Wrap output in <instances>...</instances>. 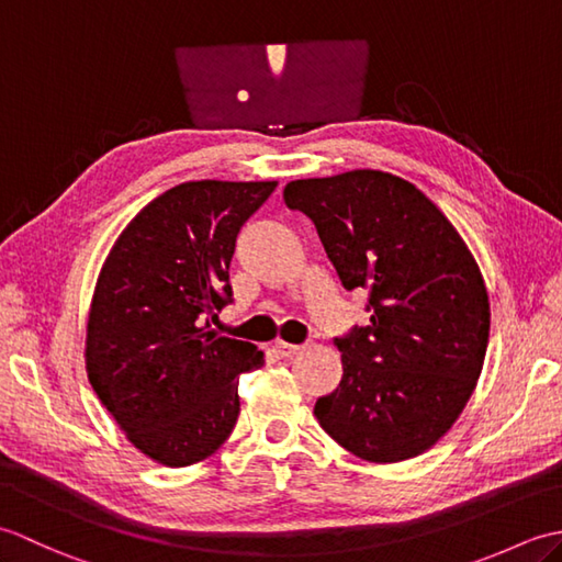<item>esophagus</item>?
<instances>
[{"label": "esophagus", "instance_id": "obj_1", "mask_svg": "<svg viewBox=\"0 0 562 562\" xmlns=\"http://www.w3.org/2000/svg\"><path fill=\"white\" fill-rule=\"evenodd\" d=\"M274 352H278L280 357H284V360H290V357L300 355L304 350V345H292V342H284V340H274Z\"/></svg>", "mask_w": 562, "mask_h": 562}]
</instances>
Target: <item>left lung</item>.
Here are the masks:
<instances>
[{
  "label": "left lung",
  "instance_id": "left-lung-1",
  "mask_svg": "<svg viewBox=\"0 0 562 562\" xmlns=\"http://www.w3.org/2000/svg\"><path fill=\"white\" fill-rule=\"evenodd\" d=\"M314 222L345 290L369 294V326L338 338L342 379L321 427L355 457L396 463L435 447L479 384L491 302L479 262L423 190L357 169L284 186Z\"/></svg>",
  "mask_w": 562,
  "mask_h": 562
}]
</instances>
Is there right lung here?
<instances>
[{
    "label": "right lung",
    "mask_w": 562,
    "mask_h": 562,
    "mask_svg": "<svg viewBox=\"0 0 562 562\" xmlns=\"http://www.w3.org/2000/svg\"><path fill=\"white\" fill-rule=\"evenodd\" d=\"M278 181H188L142 207L99 272L87 374L133 445L161 465L212 457L238 417L256 345L210 328L232 302L236 234Z\"/></svg>",
    "instance_id": "right-lung-1"
}]
</instances>
